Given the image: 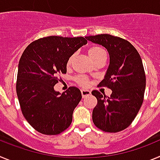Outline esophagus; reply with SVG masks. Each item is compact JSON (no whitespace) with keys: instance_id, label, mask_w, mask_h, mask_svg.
<instances>
[{"instance_id":"34e87169","label":"esophagus","mask_w":160,"mask_h":160,"mask_svg":"<svg viewBox=\"0 0 160 160\" xmlns=\"http://www.w3.org/2000/svg\"><path fill=\"white\" fill-rule=\"evenodd\" d=\"M81 93H82V96L83 98L90 95V94H91V92L88 90H82Z\"/></svg>"}]
</instances>
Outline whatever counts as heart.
<instances>
[{"mask_svg":"<svg viewBox=\"0 0 160 160\" xmlns=\"http://www.w3.org/2000/svg\"><path fill=\"white\" fill-rule=\"evenodd\" d=\"M88 54L90 56V58H91V60L93 62H95L98 59L101 58L106 56V51L102 47H99V46H93V47L90 48L88 50ZM73 60V56L70 57L69 58L67 62V66H70L71 64V62ZM76 81L78 82L79 85H81L82 87H86L87 86L88 82H87V80L85 78L82 76H79V77L76 78Z\"/></svg>","mask_w":160,"mask_h":160,"instance_id":"b5f03b06","label":"heart"}]
</instances>
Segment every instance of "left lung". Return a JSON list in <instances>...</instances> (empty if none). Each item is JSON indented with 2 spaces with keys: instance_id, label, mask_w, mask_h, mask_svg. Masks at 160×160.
<instances>
[{
  "instance_id": "left-lung-1",
  "label": "left lung",
  "mask_w": 160,
  "mask_h": 160,
  "mask_svg": "<svg viewBox=\"0 0 160 160\" xmlns=\"http://www.w3.org/2000/svg\"><path fill=\"white\" fill-rule=\"evenodd\" d=\"M88 41L107 49L110 64L99 86L112 90L107 98L97 90L92 94L98 100L92 119L98 128L115 133L128 128L143 102L146 76L140 55L128 41L110 34L86 37Z\"/></svg>"
}]
</instances>
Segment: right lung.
<instances>
[{
	"label": "right lung",
	"mask_w": 160,
	"mask_h": 160,
	"mask_svg": "<svg viewBox=\"0 0 160 160\" xmlns=\"http://www.w3.org/2000/svg\"><path fill=\"white\" fill-rule=\"evenodd\" d=\"M87 41L83 37L49 36L32 42L18 64L16 90L22 114L38 132L54 135L67 129L73 110L82 99L78 88L62 94L55 91L60 73H66L67 62Z\"/></svg>",
	"instance_id": "1"
}]
</instances>
